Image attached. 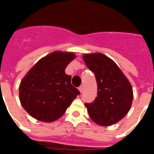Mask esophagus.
<instances>
[{
	"instance_id": "1",
	"label": "esophagus",
	"mask_w": 154,
	"mask_h": 154,
	"mask_svg": "<svg viewBox=\"0 0 154 154\" xmlns=\"http://www.w3.org/2000/svg\"><path fill=\"white\" fill-rule=\"evenodd\" d=\"M78 89H79V91H80L81 93H82V91H83V87H82V86H80Z\"/></svg>"
}]
</instances>
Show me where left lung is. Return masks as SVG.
Returning <instances> with one entry per match:
<instances>
[{
	"mask_svg": "<svg viewBox=\"0 0 154 154\" xmlns=\"http://www.w3.org/2000/svg\"><path fill=\"white\" fill-rule=\"evenodd\" d=\"M87 67L95 74L97 97L85 103L91 119L109 126L127 115L133 100L132 87L115 62L101 54H84Z\"/></svg>",
	"mask_w": 154,
	"mask_h": 154,
	"instance_id": "1",
	"label": "left lung"
}]
</instances>
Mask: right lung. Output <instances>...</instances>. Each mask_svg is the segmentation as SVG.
Listing matches in <instances>:
<instances>
[{"label": "right lung", "mask_w": 154, "mask_h": 154, "mask_svg": "<svg viewBox=\"0 0 154 154\" xmlns=\"http://www.w3.org/2000/svg\"><path fill=\"white\" fill-rule=\"evenodd\" d=\"M72 53L54 52L38 61L20 85L22 106L35 119L53 122L63 116L72 100L80 95L65 73Z\"/></svg>", "instance_id": "right-lung-1"}]
</instances>
